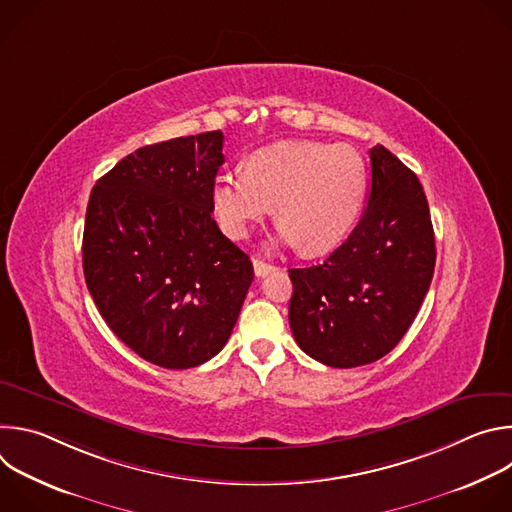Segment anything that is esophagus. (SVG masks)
I'll list each match as a JSON object with an SVG mask.
<instances>
[{
	"mask_svg": "<svg viewBox=\"0 0 512 512\" xmlns=\"http://www.w3.org/2000/svg\"><path fill=\"white\" fill-rule=\"evenodd\" d=\"M253 269H255V275H257V277H265V275H269L271 271H275L273 265H269V263H265V261H261V259H253Z\"/></svg>",
	"mask_w": 512,
	"mask_h": 512,
	"instance_id": "obj_1",
	"label": "esophagus"
}]
</instances>
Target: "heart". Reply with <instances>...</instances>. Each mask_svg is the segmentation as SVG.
<instances>
[{
	"label": "heart",
	"instance_id": "heart-1",
	"mask_svg": "<svg viewBox=\"0 0 512 512\" xmlns=\"http://www.w3.org/2000/svg\"><path fill=\"white\" fill-rule=\"evenodd\" d=\"M364 192V162L346 143L277 141L253 152L245 172L221 174L212 188L214 214L233 239L271 214L281 239L304 253L332 251L348 235Z\"/></svg>",
	"mask_w": 512,
	"mask_h": 512
}]
</instances>
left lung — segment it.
Wrapping results in <instances>:
<instances>
[{
	"label": "left lung",
	"instance_id": "obj_1",
	"mask_svg": "<svg viewBox=\"0 0 512 512\" xmlns=\"http://www.w3.org/2000/svg\"><path fill=\"white\" fill-rule=\"evenodd\" d=\"M371 154L367 208L324 263L289 269V326L298 346L334 369L391 352L427 294L435 241L417 176L383 145Z\"/></svg>",
	"mask_w": 512,
	"mask_h": 512
}]
</instances>
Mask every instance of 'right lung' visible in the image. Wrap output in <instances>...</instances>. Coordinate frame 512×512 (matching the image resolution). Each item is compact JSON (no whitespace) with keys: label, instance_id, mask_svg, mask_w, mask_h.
I'll return each instance as SVG.
<instances>
[{"label":"right lung","instance_id":"add662e5","mask_svg":"<svg viewBox=\"0 0 512 512\" xmlns=\"http://www.w3.org/2000/svg\"><path fill=\"white\" fill-rule=\"evenodd\" d=\"M223 131L145 145L97 180L83 269L115 336L164 369H192L227 344L253 265L210 212Z\"/></svg>","mask_w":512,"mask_h":512}]
</instances>
